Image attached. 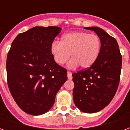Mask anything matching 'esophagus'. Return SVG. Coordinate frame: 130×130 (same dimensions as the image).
I'll return each mask as SVG.
<instances>
[{
    "mask_svg": "<svg viewBox=\"0 0 130 130\" xmlns=\"http://www.w3.org/2000/svg\"><path fill=\"white\" fill-rule=\"evenodd\" d=\"M72 73H71V71H67V77L69 79H72Z\"/></svg>",
    "mask_w": 130,
    "mask_h": 130,
    "instance_id": "34e87169",
    "label": "esophagus"
}]
</instances>
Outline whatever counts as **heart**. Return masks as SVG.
Listing matches in <instances>:
<instances>
[{
	"label": "heart",
	"instance_id": "heart-1",
	"mask_svg": "<svg viewBox=\"0 0 130 130\" xmlns=\"http://www.w3.org/2000/svg\"><path fill=\"white\" fill-rule=\"evenodd\" d=\"M101 38L96 34L86 31H73L65 34L61 41H54L51 45V53L55 63L63 65L70 58V68L78 65L84 69L91 67L101 52Z\"/></svg>",
	"mask_w": 130,
	"mask_h": 130
}]
</instances>
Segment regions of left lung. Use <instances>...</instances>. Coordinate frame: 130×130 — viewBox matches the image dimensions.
<instances>
[{
  "label": "left lung",
  "mask_w": 130,
  "mask_h": 130,
  "mask_svg": "<svg viewBox=\"0 0 130 130\" xmlns=\"http://www.w3.org/2000/svg\"><path fill=\"white\" fill-rule=\"evenodd\" d=\"M93 30L101 38V52L91 67L73 73V101L86 113L100 111L112 101L119 86L122 57L117 40L98 27Z\"/></svg>",
  "instance_id": "left-lung-1"
}]
</instances>
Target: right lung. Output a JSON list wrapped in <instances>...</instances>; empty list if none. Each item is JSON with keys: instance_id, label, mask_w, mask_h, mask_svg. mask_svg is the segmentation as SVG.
I'll list each match as a JSON object with an SVG mask.
<instances>
[{"instance_id": "obj_1", "label": "right lung", "mask_w": 130, "mask_h": 130, "mask_svg": "<svg viewBox=\"0 0 130 130\" xmlns=\"http://www.w3.org/2000/svg\"><path fill=\"white\" fill-rule=\"evenodd\" d=\"M61 30L34 27L18 34L7 58V84L17 105L32 115L53 107L57 92L67 79V69L53 59L51 45Z\"/></svg>"}]
</instances>
